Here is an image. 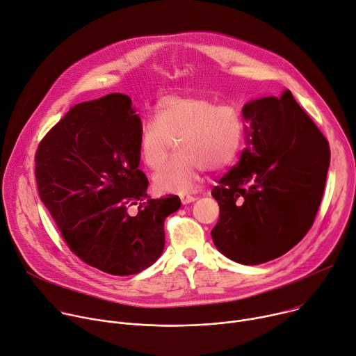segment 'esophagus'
I'll use <instances>...</instances> for the list:
<instances>
[{
	"instance_id": "esophagus-1",
	"label": "esophagus",
	"mask_w": 356,
	"mask_h": 356,
	"mask_svg": "<svg viewBox=\"0 0 356 356\" xmlns=\"http://www.w3.org/2000/svg\"><path fill=\"white\" fill-rule=\"evenodd\" d=\"M179 198H181V202H182L184 205H186V204H191V202H193V201L196 200L195 196H192V195H185V193L179 195Z\"/></svg>"
}]
</instances>
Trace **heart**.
Here are the masks:
<instances>
[{"instance_id":"1","label":"heart","mask_w":356,"mask_h":356,"mask_svg":"<svg viewBox=\"0 0 356 356\" xmlns=\"http://www.w3.org/2000/svg\"><path fill=\"white\" fill-rule=\"evenodd\" d=\"M245 137L241 111L207 96H165L155 106V120L140 127L138 151L148 168H156L175 141L178 152L154 174L161 192H191L204 168L220 171L238 156Z\"/></svg>"}]
</instances>
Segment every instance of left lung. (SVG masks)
Masks as SVG:
<instances>
[{
  "mask_svg": "<svg viewBox=\"0 0 356 356\" xmlns=\"http://www.w3.org/2000/svg\"><path fill=\"white\" fill-rule=\"evenodd\" d=\"M242 113L249 147L212 189L220 209L212 239L230 260L253 266L283 256L311 229L330 145L290 90L249 102Z\"/></svg>",
  "mask_w": 356,
  "mask_h": 356,
  "instance_id": "left-lung-1",
  "label": "left lung"
}]
</instances>
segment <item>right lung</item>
Listing matches in <instances>:
<instances>
[{
    "label": "right lung",
    "mask_w": 356,
    "mask_h": 356,
    "mask_svg": "<svg viewBox=\"0 0 356 356\" xmlns=\"http://www.w3.org/2000/svg\"><path fill=\"white\" fill-rule=\"evenodd\" d=\"M140 127L131 99L111 93L72 107L35 154L39 198L63 241L86 264L113 275L155 263L165 245V218L181 207L177 195H147ZM133 204L136 216L128 213Z\"/></svg>",
    "instance_id": "obj_1"
}]
</instances>
